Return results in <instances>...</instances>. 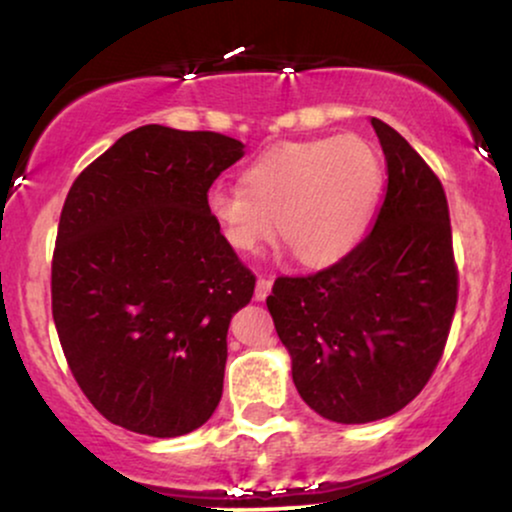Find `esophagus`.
I'll list each match as a JSON object with an SVG mask.
<instances>
[{"label": "esophagus", "instance_id": "esophagus-1", "mask_svg": "<svg viewBox=\"0 0 512 512\" xmlns=\"http://www.w3.org/2000/svg\"><path fill=\"white\" fill-rule=\"evenodd\" d=\"M271 286H274V281H271V278H267V276H260V278H257V288H255V300H257V302L267 300V295L271 293Z\"/></svg>", "mask_w": 512, "mask_h": 512}]
</instances>
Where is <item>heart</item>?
<instances>
[{
    "label": "heart",
    "mask_w": 512,
    "mask_h": 512,
    "mask_svg": "<svg viewBox=\"0 0 512 512\" xmlns=\"http://www.w3.org/2000/svg\"><path fill=\"white\" fill-rule=\"evenodd\" d=\"M383 189V163L366 139L321 137L271 148L243 174V186L215 184L205 208L238 252L274 234L307 267L347 255L364 234Z\"/></svg>",
    "instance_id": "heart-1"
}]
</instances>
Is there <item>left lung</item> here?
<instances>
[{"label": "left lung", "instance_id": "1", "mask_svg": "<svg viewBox=\"0 0 512 512\" xmlns=\"http://www.w3.org/2000/svg\"><path fill=\"white\" fill-rule=\"evenodd\" d=\"M371 125L387 163L371 234L316 274L278 276L267 297L300 397L347 425L387 418L418 397L458 302L442 181L399 132L378 118Z\"/></svg>", "mask_w": 512, "mask_h": 512}]
</instances>
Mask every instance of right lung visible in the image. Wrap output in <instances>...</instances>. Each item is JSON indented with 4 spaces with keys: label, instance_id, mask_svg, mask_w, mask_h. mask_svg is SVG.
Segmentation results:
<instances>
[{
    "label": "right lung",
    "instance_id": "add662e5",
    "mask_svg": "<svg viewBox=\"0 0 512 512\" xmlns=\"http://www.w3.org/2000/svg\"><path fill=\"white\" fill-rule=\"evenodd\" d=\"M241 158V141L224 134L144 125L70 186L51 314L84 397L120 428L179 437L222 399L226 331L255 274L205 196Z\"/></svg>",
    "mask_w": 512,
    "mask_h": 512
}]
</instances>
